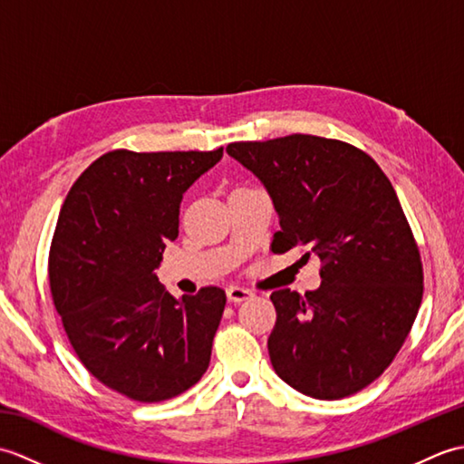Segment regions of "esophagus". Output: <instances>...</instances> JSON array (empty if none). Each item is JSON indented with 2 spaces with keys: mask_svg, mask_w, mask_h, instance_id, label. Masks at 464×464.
<instances>
[{
  "mask_svg": "<svg viewBox=\"0 0 464 464\" xmlns=\"http://www.w3.org/2000/svg\"><path fill=\"white\" fill-rule=\"evenodd\" d=\"M253 291L251 289H245L239 287V285H231V287H227V299L231 303H243V301H249L253 297Z\"/></svg>",
  "mask_w": 464,
  "mask_h": 464,
  "instance_id": "obj_1",
  "label": "esophagus"
}]
</instances>
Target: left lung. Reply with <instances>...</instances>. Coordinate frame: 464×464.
Listing matches in <instances>:
<instances>
[{
    "label": "left lung",
    "instance_id": "1",
    "mask_svg": "<svg viewBox=\"0 0 464 464\" xmlns=\"http://www.w3.org/2000/svg\"><path fill=\"white\" fill-rule=\"evenodd\" d=\"M227 153L271 195L273 251L307 245L304 257L323 263L319 289L271 293L275 372L313 399L354 395L395 359L422 301L420 253L389 177L357 147L317 135L229 143Z\"/></svg>",
    "mask_w": 464,
    "mask_h": 464
}]
</instances>
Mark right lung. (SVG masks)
Instances as JSON below:
<instances>
[{"label":"right lung","instance_id":"add662e5","mask_svg":"<svg viewBox=\"0 0 464 464\" xmlns=\"http://www.w3.org/2000/svg\"><path fill=\"white\" fill-rule=\"evenodd\" d=\"M221 157L223 147L110 151L59 211L49 249L53 304L85 369L133 401L173 399L209 367L225 291L175 299L153 271L179 235L183 193Z\"/></svg>","mask_w":464,"mask_h":464}]
</instances>
